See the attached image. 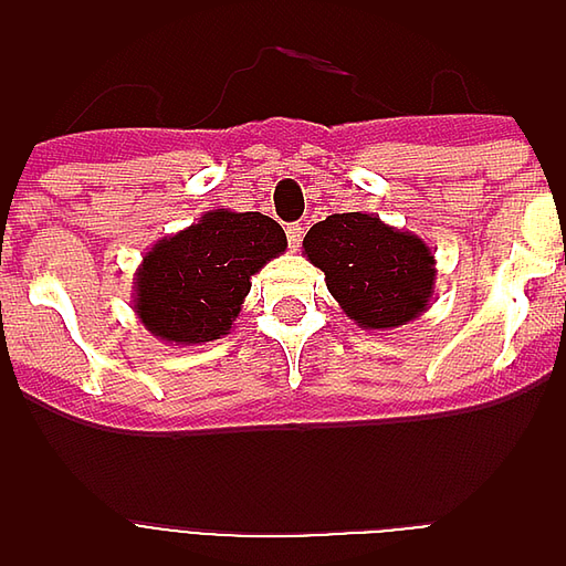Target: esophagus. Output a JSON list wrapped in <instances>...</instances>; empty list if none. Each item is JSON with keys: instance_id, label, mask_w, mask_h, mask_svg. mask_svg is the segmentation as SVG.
<instances>
[{"instance_id": "1", "label": "esophagus", "mask_w": 566, "mask_h": 566, "mask_svg": "<svg viewBox=\"0 0 566 566\" xmlns=\"http://www.w3.org/2000/svg\"><path fill=\"white\" fill-rule=\"evenodd\" d=\"M286 238H289V247L297 249L300 240H303V227H300V223H292V227H286Z\"/></svg>"}]
</instances>
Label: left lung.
<instances>
[{
    "label": "left lung",
    "mask_w": 566,
    "mask_h": 566,
    "mask_svg": "<svg viewBox=\"0 0 566 566\" xmlns=\"http://www.w3.org/2000/svg\"><path fill=\"white\" fill-rule=\"evenodd\" d=\"M345 317L363 332H391L431 308L437 260L419 234L371 212L328 214L303 238Z\"/></svg>",
    "instance_id": "obj_1"
}]
</instances>
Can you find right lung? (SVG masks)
Returning <instances> with one entry per match:
<instances>
[{
  "instance_id": "obj_1",
  "label": "right lung",
  "mask_w": 566,
  "mask_h": 566,
  "mask_svg": "<svg viewBox=\"0 0 566 566\" xmlns=\"http://www.w3.org/2000/svg\"><path fill=\"white\" fill-rule=\"evenodd\" d=\"M286 247V232L269 214L209 209L144 254L133 277L135 317L169 345L221 339L243 308L252 274Z\"/></svg>"
}]
</instances>
